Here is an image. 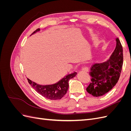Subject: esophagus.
<instances>
[{"mask_svg":"<svg viewBox=\"0 0 131 131\" xmlns=\"http://www.w3.org/2000/svg\"><path fill=\"white\" fill-rule=\"evenodd\" d=\"M82 71L85 72H89V68H87V67H84V68H82Z\"/></svg>","mask_w":131,"mask_h":131,"instance_id":"esophagus-1","label":"esophagus"}]
</instances>
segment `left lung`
Masks as SVG:
<instances>
[{
	"label": "left lung",
	"instance_id": "1",
	"mask_svg": "<svg viewBox=\"0 0 131 131\" xmlns=\"http://www.w3.org/2000/svg\"><path fill=\"white\" fill-rule=\"evenodd\" d=\"M116 46L109 59L95 63L91 67V82L88 92L94 97H100L112 90L118 81L123 64V49L120 41L116 39Z\"/></svg>",
	"mask_w": 131,
	"mask_h": 131
}]
</instances>
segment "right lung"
I'll list each match as a JSON object with an SVG mask.
<instances>
[{"instance_id": "right-lung-1", "label": "right lung", "mask_w": 131, "mask_h": 131, "mask_svg": "<svg viewBox=\"0 0 131 131\" xmlns=\"http://www.w3.org/2000/svg\"><path fill=\"white\" fill-rule=\"evenodd\" d=\"M40 30L39 28L37 29L31 34H33ZM77 74V72H74L72 74L67 75L61 80L56 82V84L52 85H40L31 81L28 78L27 80L29 84L32 86V88L41 96L49 100H61L66 94L69 88V80L70 79L75 77Z\"/></svg>"}]
</instances>
